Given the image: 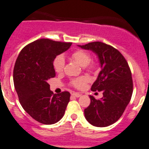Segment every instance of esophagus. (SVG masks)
Returning <instances> with one entry per match:
<instances>
[{
    "instance_id": "esophagus-1",
    "label": "esophagus",
    "mask_w": 149,
    "mask_h": 149,
    "mask_svg": "<svg viewBox=\"0 0 149 149\" xmlns=\"http://www.w3.org/2000/svg\"><path fill=\"white\" fill-rule=\"evenodd\" d=\"M72 96H74V97H77V98L80 97V96H81V94L77 93H72Z\"/></svg>"
}]
</instances>
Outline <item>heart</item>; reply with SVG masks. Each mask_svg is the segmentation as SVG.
<instances>
[{
  "mask_svg": "<svg viewBox=\"0 0 149 149\" xmlns=\"http://www.w3.org/2000/svg\"><path fill=\"white\" fill-rule=\"evenodd\" d=\"M71 58L74 61H75L81 66L84 67L85 69L89 71L93 70L95 68V65L93 63H90V55L87 52L84 50L78 49L73 52L71 55ZM53 68L57 73H62L65 68V59L62 55H58L55 57L53 62ZM88 78L87 77H81L78 78L73 79L71 81L72 86L76 88H82L84 84L87 82Z\"/></svg>",
  "mask_w": 149,
  "mask_h": 149,
  "instance_id": "obj_1",
  "label": "heart"
}]
</instances>
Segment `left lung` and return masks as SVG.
I'll use <instances>...</instances> for the list:
<instances>
[{
    "label": "left lung",
    "instance_id": "obj_1",
    "mask_svg": "<svg viewBox=\"0 0 149 149\" xmlns=\"http://www.w3.org/2000/svg\"><path fill=\"white\" fill-rule=\"evenodd\" d=\"M79 47L96 53L102 68L91 90L102 91L103 96L96 100L90 96V104L84 109L85 118L95 127H108L121 117L131 100V71L124 56L111 46L96 41Z\"/></svg>",
    "mask_w": 149,
    "mask_h": 149
}]
</instances>
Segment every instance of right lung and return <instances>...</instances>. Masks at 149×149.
<instances>
[{
  "instance_id": "obj_1",
  "label": "right lung",
  "mask_w": 149,
  "mask_h": 149,
  "mask_svg": "<svg viewBox=\"0 0 149 149\" xmlns=\"http://www.w3.org/2000/svg\"><path fill=\"white\" fill-rule=\"evenodd\" d=\"M72 43L39 39L22 49L13 69L14 87L26 112L44 124H53L62 119L70 100L64 91L54 94L47 81L56 76L53 62L66 51Z\"/></svg>"
}]
</instances>
